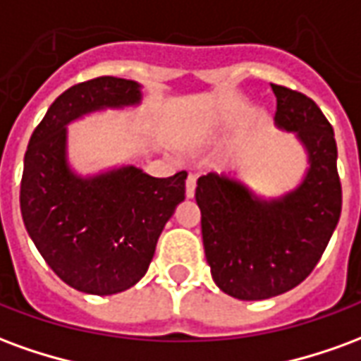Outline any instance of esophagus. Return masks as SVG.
Returning a JSON list of instances; mask_svg holds the SVG:
<instances>
[{
	"label": "esophagus",
	"instance_id": "1",
	"mask_svg": "<svg viewBox=\"0 0 361 361\" xmlns=\"http://www.w3.org/2000/svg\"><path fill=\"white\" fill-rule=\"evenodd\" d=\"M195 188H197V176L195 173H189L188 180H185V195L188 197L195 195Z\"/></svg>",
	"mask_w": 361,
	"mask_h": 361
}]
</instances>
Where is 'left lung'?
I'll return each mask as SVG.
<instances>
[{"label": "left lung", "mask_w": 361, "mask_h": 361, "mask_svg": "<svg viewBox=\"0 0 361 361\" xmlns=\"http://www.w3.org/2000/svg\"><path fill=\"white\" fill-rule=\"evenodd\" d=\"M271 87L276 126L295 131L310 157L302 183L267 201L226 176L207 173L197 180L204 257L216 286L238 300H267L303 282L341 219L333 127L311 98Z\"/></svg>", "instance_id": "1"}]
</instances>
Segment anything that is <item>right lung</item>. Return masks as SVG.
Segmentation results:
<instances>
[{"instance_id":"add662e5","label":"right lung","mask_w":361,"mask_h":361,"mask_svg":"<svg viewBox=\"0 0 361 361\" xmlns=\"http://www.w3.org/2000/svg\"><path fill=\"white\" fill-rule=\"evenodd\" d=\"M141 102L135 81L96 77L51 104L25 152L20 214L44 261L79 292L110 295L135 286L185 199L188 172L152 178L135 166L94 178L71 172L66 126L89 111Z\"/></svg>"}]
</instances>
